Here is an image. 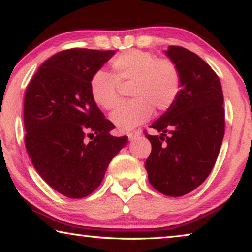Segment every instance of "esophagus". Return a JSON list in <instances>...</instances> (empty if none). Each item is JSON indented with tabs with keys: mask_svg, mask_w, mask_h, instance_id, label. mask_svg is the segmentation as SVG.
Listing matches in <instances>:
<instances>
[{
	"mask_svg": "<svg viewBox=\"0 0 252 252\" xmlns=\"http://www.w3.org/2000/svg\"><path fill=\"white\" fill-rule=\"evenodd\" d=\"M140 135H141V130H133V131L127 132V138H129L130 141L134 140L135 138H138Z\"/></svg>",
	"mask_w": 252,
	"mask_h": 252,
	"instance_id": "esophagus-1",
	"label": "esophagus"
}]
</instances>
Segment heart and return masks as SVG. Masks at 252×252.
<instances>
[{"instance_id": "1", "label": "heart", "mask_w": 252, "mask_h": 252, "mask_svg": "<svg viewBox=\"0 0 252 252\" xmlns=\"http://www.w3.org/2000/svg\"><path fill=\"white\" fill-rule=\"evenodd\" d=\"M129 102L121 103L110 119L119 129L127 131L152 117L155 108H171L181 91V75L178 66L168 59L141 50H129L111 62V75L97 71L90 80V93L94 103L111 110L120 99L119 85L130 84Z\"/></svg>"}]
</instances>
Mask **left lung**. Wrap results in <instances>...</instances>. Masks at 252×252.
<instances>
[{"mask_svg":"<svg viewBox=\"0 0 252 252\" xmlns=\"http://www.w3.org/2000/svg\"><path fill=\"white\" fill-rule=\"evenodd\" d=\"M165 54L180 72L181 91L150 126L161 135L146 133L152 150L144 165L156 190L181 197L206 180L218 158L224 135L223 93L218 75L199 55L174 45Z\"/></svg>","mask_w":252,"mask_h":252,"instance_id":"obj_1","label":"left lung"}]
</instances>
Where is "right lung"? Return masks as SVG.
<instances>
[{
  "instance_id": "obj_1",
  "label": "right lung",
  "mask_w": 252,
  "mask_h": 252,
  "mask_svg": "<svg viewBox=\"0 0 252 252\" xmlns=\"http://www.w3.org/2000/svg\"><path fill=\"white\" fill-rule=\"evenodd\" d=\"M116 51L70 49L54 54L29 83L24 96L25 148L42 179L59 193L84 198L100 186L127 136L97 108L90 80ZM92 135L91 142L85 139Z\"/></svg>"
}]
</instances>
